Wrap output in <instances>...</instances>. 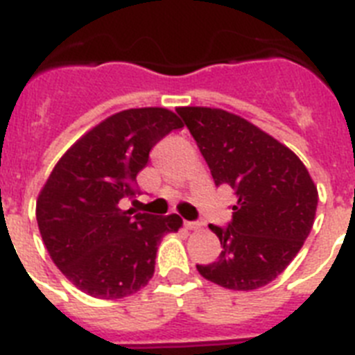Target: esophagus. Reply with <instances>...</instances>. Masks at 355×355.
I'll return each instance as SVG.
<instances>
[{"mask_svg":"<svg viewBox=\"0 0 355 355\" xmlns=\"http://www.w3.org/2000/svg\"><path fill=\"white\" fill-rule=\"evenodd\" d=\"M184 227H186L187 230H198L202 229V223H200V221H184Z\"/></svg>","mask_w":355,"mask_h":355,"instance_id":"34e87169","label":"esophagus"}]
</instances>
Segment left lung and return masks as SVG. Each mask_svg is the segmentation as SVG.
Instances as JSON below:
<instances>
[{"mask_svg": "<svg viewBox=\"0 0 355 355\" xmlns=\"http://www.w3.org/2000/svg\"><path fill=\"white\" fill-rule=\"evenodd\" d=\"M216 186L237 202L227 227L209 225L223 246L218 261L196 264L203 279L236 291L275 280L309 236L318 191L300 159L241 116L209 107H178Z\"/></svg>", "mask_w": 355, "mask_h": 355, "instance_id": "left-lung-1", "label": "left lung"}]
</instances>
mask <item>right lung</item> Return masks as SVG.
I'll return each mask as SVG.
<instances>
[{
  "instance_id": "add662e5",
  "label": "right lung",
  "mask_w": 355,
  "mask_h": 355,
  "mask_svg": "<svg viewBox=\"0 0 355 355\" xmlns=\"http://www.w3.org/2000/svg\"><path fill=\"white\" fill-rule=\"evenodd\" d=\"M160 107L114 114L82 135L58 160L37 198V225L49 257L78 289L116 300L139 291L155 271L162 236L182 227L178 214L123 211L134 198L150 150L182 128Z\"/></svg>"
}]
</instances>
